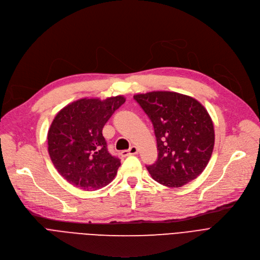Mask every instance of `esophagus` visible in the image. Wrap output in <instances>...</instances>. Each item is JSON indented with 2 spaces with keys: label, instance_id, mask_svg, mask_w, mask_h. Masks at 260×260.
Segmentation results:
<instances>
[{
  "label": "esophagus",
  "instance_id": "obj_1",
  "mask_svg": "<svg viewBox=\"0 0 260 260\" xmlns=\"http://www.w3.org/2000/svg\"><path fill=\"white\" fill-rule=\"evenodd\" d=\"M137 152H139V148H137L136 146H132L129 150L121 151V152H120V155L126 157V156H128V155H135V154H137Z\"/></svg>",
  "mask_w": 260,
  "mask_h": 260
}]
</instances>
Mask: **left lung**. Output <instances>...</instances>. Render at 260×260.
<instances>
[{
    "label": "left lung",
    "instance_id": "1",
    "mask_svg": "<svg viewBox=\"0 0 260 260\" xmlns=\"http://www.w3.org/2000/svg\"><path fill=\"white\" fill-rule=\"evenodd\" d=\"M149 116L157 143V160L147 169L159 184L178 188L200 176L207 167L215 133L205 107L195 99L170 91L135 94Z\"/></svg>",
    "mask_w": 260,
    "mask_h": 260
}]
</instances>
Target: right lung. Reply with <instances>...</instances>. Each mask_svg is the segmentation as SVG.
<instances>
[{
	"mask_svg": "<svg viewBox=\"0 0 260 260\" xmlns=\"http://www.w3.org/2000/svg\"><path fill=\"white\" fill-rule=\"evenodd\" d=\"M123 95L81 99L60 110L48 130V152L57 172L76 188L101 189L113 180L120 166L111 155L103 128L125 103Z\"/></svg>",
	"mask_w": 260,
	"mask_h": 260,
	"instance_id": "right-lung-1",
	"label": "right lung"
}]
</instances>
